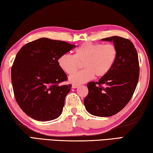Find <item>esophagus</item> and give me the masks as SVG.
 Wrapping results in <instances>:
<instances>
[{
	"label": "esophagus",
	"mask_w": 153,
	"mask_h": 153,
	"mask_svg": "<svg viewBox=\"0 0 153 153\" xmlns=\"http://www.w3.org/2000/svg\"><path fill=\"white\" fill-rule=\"evenodd\" d=\"M78 86H79V84H72V88H77Z\"/></svg>",
	"instance_id": "1"
}]
</instances>
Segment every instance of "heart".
<instances>
[{
  "mask_svg": "<svg viewBox=\"0 0 153 153\" xmlns=\"http://www.w3.org/2000/svg\"><path fill=\"white\" fill-rule=\"evenodd\" d=\"M117 49L113 44L86 42L76 48L74 55H63L58 59L59 67L66 74L76 72L83 64L84 70L69 77L73 83H85L107 75L117 58Z\"/></svg>",
  "mask_w": 153,
  "mask_h": 153,
  "instance_id": "heart-1",
  "label": "heart"
}]
</instances>
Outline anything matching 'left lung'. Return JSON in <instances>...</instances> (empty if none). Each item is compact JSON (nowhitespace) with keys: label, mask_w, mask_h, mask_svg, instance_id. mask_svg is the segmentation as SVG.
<instances>
[{"label":"left lung","mask_w":153,"mask_h":153,"mask_svg":"<svg viewBox=\"0 0 153 153\" xmlns=\"http://www.w3.org/2000/svg\"><path fill=\"white\" fill-rule=\"evenodd\" d=\"M113 42L117 58L109 72L98 82L87 84L88 94L84 104L88 112L98 117H110L125 107L132 97L139 79L136 49L130 40L120 36L102 39Z\"/></svg>","instance_id":"8db88e82"}]
</instances>
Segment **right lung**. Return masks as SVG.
Instances as JSON below:
<instances>
[{
  "mask_svg": "<svg viewBox=\"0 0 153 153\" xmlns=\"http://www.w3.org/2000/svg\"><path fill=\"white\" fill-rule=\"evenodd\" d=\"M75 46L42 38L26 44L17 53L11 68L15 98L33 120L51 121L61 114L71 85L61 84L67 77L58 59Z\"/></svg>",
  "mask_w": 153,
  "mask_h": 153,
  "instance_id": "obj_1",
  "label": "right lung"
}]
</instances>
